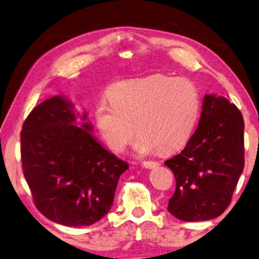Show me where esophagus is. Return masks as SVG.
Here are the masks:
<instances>
[{"instance_id": "1", "label": "esophagus", "mask_w": 259, "mask_h": 259, "mask_svg": "<svg viewBox=\"0 0 259 259\" xmlns=\"http://www.w3.org/2000/svg\"><path fill=\"white\" fill-rule=\"evenodd\" d=\"M143 166L146 169H152V168H155V166L159 165L156 161H144L143 162Z\"/></svg>"}]
</instances>
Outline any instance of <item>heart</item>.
Returning a JSON list of instances; mask_svg holds the SVG:
<instances>
[{
  "label": "heart",
  "instance_id": "heart-1",
  "mask_svg": "<svg viewBox=\"0 0 259 259\" xmlns=\"http://www.w3.org/2000/svg\"><path fill=\"white\" fill-rule=\"evenodd\" d=\"M111 103L96 106V123L107 145L123 151L136 134L139 155L155 150L174 152L185 145L200 116L198 88L186 78L155 74L114 84L108 91ZM135 128H134L133 126Z\"/></svg>",
  "mask_w": 259,
  "mask_h": 259
}]
</instances>
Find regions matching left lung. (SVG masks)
Returning <instances> with one entry per match:
<instances>
[{
    "mask_svg": "<svg viewBox=\"0 0 259 259\" xmlns=\"http://www.w3.org/2000/svg\"><path fill=\"white\" fill-rule=\"evenodd\" d=\"M244 122L229 99L205 95L198 129L185 148L166 160L176 191L168 211L185 222L209 221L225 211L244 168Z\"/></svg>",
    "mask_w": 259,
    "mask_h": 259,
    "instance_id": "8db88e82",
    "label": "left lung"
}]
</instances>
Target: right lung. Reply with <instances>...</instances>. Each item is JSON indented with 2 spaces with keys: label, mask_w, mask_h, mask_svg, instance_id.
Wrapping results in <instances>:
<instances>
[{
  "label": "right lung",
  "mask_w": 259,
  "mask_h": 259,
  "mask_svg": "<svg viewBox=\"0 0 259 259\" xmlns=\"http://www.w3.org/2000/svg\"><path fill=\"white\" fill-rule=\"evenodd\" d=\"M77 116L71 102L55 96L29 113L20 133L23 171L34 203L48 219L65 226L100 221L129 168L100 145L90 133L93 125H76ZM85 119L83 114L81 120Z\"/></svg>",
  "instance_id": "obj_1"
}]
</instances>
